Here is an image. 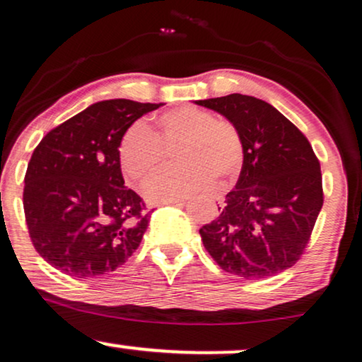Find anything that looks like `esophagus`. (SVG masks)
<instances>
[{
  "instance_id": "esophagus-1",
  "label": "esophagus",
  "mask_w": 362,
  "mask_h": 362,
  "mask_svg": "<svg viewBox=\"0 0 362 362\" xmlns=\"http://www.w3.org/2000/svg\"><path fill=\"white\" fill-rule=\"evenodd\" d=\"M170 203H174V205H182L180 200H175V202H170Z\"/></svg>"
}]
</instances>
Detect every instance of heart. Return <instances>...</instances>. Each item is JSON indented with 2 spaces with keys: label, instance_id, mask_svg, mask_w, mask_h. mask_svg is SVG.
<instances>
[{
  "label": "heart",
  "instance_id": "b5f03b06",
  "mask_svg": "<svg viewBox=\"0 0 362 362\" xmlns=\"http://www.w3.org/2000/svg\"><path fill=\"white\" fill-rule=\"evenodd\" d=\"M180 164L144 187L147 200L175 202L206 190L213 182L225 185L243 165V141L231 121L216 119L210 111L180 106L159 116L156 134L142 123L132 124L119 142L121 169L131 180L144 182L164 167L167 151Z\"/></svg>",
  "mask_w": 362,
  "mask_h": 362
}]
</instances>
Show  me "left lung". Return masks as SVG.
<instances>
[{
    "instance_id": "obj_1",
    "label": "left lung",
    "mask_w": 362,
    "mask_h": 362,
    "mask_svg": "<svg viewBox=\"0 0 362 362\" xmlns=\"http://www.w3.org/2000/svg\"><path fill=\"white\" fill-rule=\"evenodd\" d=\"M236 126L243 167L225 206L200 228L223 271L257 281L292 267L323 206L320 162L307 137L266 101L233 93L197 100Z\"/></svg>"
}]
</instances>
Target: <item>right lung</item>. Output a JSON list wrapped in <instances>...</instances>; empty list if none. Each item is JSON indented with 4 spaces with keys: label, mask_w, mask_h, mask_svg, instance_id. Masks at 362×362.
Listing matches in <instances>:
<instances>
[{
    "label": "right lung",
    "mask_w": 362,
    "mask_h": 362,
    "mask_svg": "<svg viewBox=\"0 0 362 362\" xmlns=\"http://www.w3.org/2000/svg\"><path fill=\"white\" fill-rule=\"evenodd\" d=\"M162 105L98 101L34 149L24 177V215L35 251L57 271L96 279L139 247L149 213L124 187L118 149L131 124Z\"/></svg>",
    "instance_id": "1"
}]
</instances>
